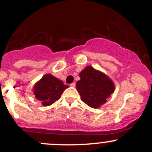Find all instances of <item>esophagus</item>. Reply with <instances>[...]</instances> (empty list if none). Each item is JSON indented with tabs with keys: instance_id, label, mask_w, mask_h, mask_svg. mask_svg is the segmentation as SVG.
Listing matches in <instances>:
<instances>
[{
	"instance_id": "34e87169",
	"label": "esophagus",
	"mask_w": 152,
	"mask_h": 152,
	"mask_svg": "<svg viewBox=\"0 0 152 152\" xmlns=\"http://www.w3.org/2000/svg\"><path fill=\"white\" fill-rule=\"evenodd\" d=\"M70 86H71V87H75V86H76V83H71Z\"/></svg>"
}]
</instances>
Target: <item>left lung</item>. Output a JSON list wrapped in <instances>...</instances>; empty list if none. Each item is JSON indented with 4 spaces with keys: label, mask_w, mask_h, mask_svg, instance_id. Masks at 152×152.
<instances>
[{
    "label": "left lung",
    "mask_w": 152,
    "mask_h": 152,
    "mask_svg": "<svg viewBox=\"0 0 152 152\" xmlns=\"http://www.w3.org/2000/svg\"><path fill=\"white\" fill-rule=\"evenodd\" d=\"M80 80L76 82V90L82 102L94 109H98L107 102L114 92L112 80L102 71L87 66L79 73Z\"/></svg>",
    "instance_id": "left-lung-1"
}]
</instances>
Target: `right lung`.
Returning <instances> with one entry per match:
<instances>
[{
	"mask_svg": "<svg viewBox=\"0 0 152 152\" xmlns=\"http://www.w3.org/2000/svg\"><path fill=\"white\" fill-rule=\"evenodd\" d=\"M67 88L69 86L64 84L61 80L47 74L35 83L32 91L36 99L43 106H48L58 100Z\"/></svg>",
	"mask_w": 152,
	"mask_h": 152,
	"instance_id": "obj_1",
	"label": "right lung"
}]
</instances>
